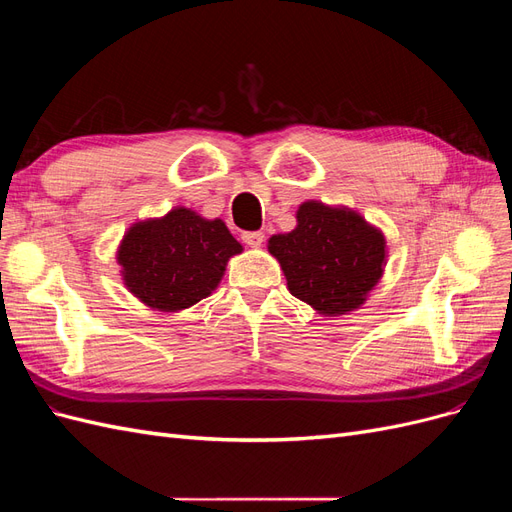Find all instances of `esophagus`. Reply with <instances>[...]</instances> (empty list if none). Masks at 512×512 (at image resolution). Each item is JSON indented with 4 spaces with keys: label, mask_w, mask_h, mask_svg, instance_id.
<instances>
[{
    "label": "esophagus",
    "mask_w": 512,
    "mask_h": 512,
    "mask_svg": "<svg viewBox=\"0 0 512 512\" xmlns=\"http://www.w3.org/2000/svg\"><path fill=\"white\" fill-rule=\"evenodd\" d=\"M243 243L247 245V247H260L262 243H265V235H262V232H243Z\"/></svg>",
    "instance_id": "34e87169"
}]
</instances>
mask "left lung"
I'll return each instance as SVG.
<instances>
[{"mask_svg": "<svg viewBox=\"0 0 512 512\" xmlns=\"http://www.w3.org/2000/svg\"><path fill=\"white\" fill-rule=\"evenodd\" d=\"M292 297L320 316H344L359 309L386 267V239L361 213L305 200L297 226L269 239Z\"/></svg>", "mask_w": 512, "mask_h": 512, "instance_id": "8db88e82", "label": "left lung"}]
</instances>
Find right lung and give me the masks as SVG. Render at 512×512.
I'll list each match as a JSON object with an SVG mask.
<instances>
[{"label": "right lung", "instance_id": "1", "mask_svg": "<svg viewBox=\"0 0 512 512\" xmlns=\"http://www.w3.org/2000/svg\"><path fill=\"white\" fill-rule=\"evenodd\" d=\"M243 252L226 224L188 207L134 222L117 250L121 280L156 312H181L218 288L228 260Z\"/></svg>", "mask_w": 512, "mask_h": 512}]
</instances>
